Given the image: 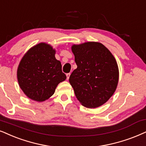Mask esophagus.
Returning <instances> with one entry per match:
<instances>
[{
	"label": "esophagus",
	"mask_w": 146,
	"mask_h": 146,
	"mask_svg": "<svg viewBox=\"0 0 146 146\" xmlns=\"http://www.w3.org/2000/svg\"><path fill=\"white\" fill-rule=\"evenodd\" d=\"M70 73H67V74H66V75H67V79H69V77H70Z\"/></svg>",
	"instance_id": "1"
}]
</instances>
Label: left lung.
<instances>
[{"mask_svg":"<svg viewBox=\"0 0 146 146\" xmlns=\"http://www.w3.org/2000/svg\"><path fill=\"white\" fill-rule=\"evenodd\" d=\"M77 69L69 83L83 106L95 108L106 103L119 82L117 62L109 50L96 42L74 44L71 47Z\"/></svg>","mask_w":146,"mask_h":146,"instance_id":"left-lung-1","label":"left lung"}]
</instances>
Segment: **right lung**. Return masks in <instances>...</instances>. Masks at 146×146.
<instances>
[{"label": "right lung", "instance_id": "obj_1", "mask_svg": "<svg viewBox=\"0 0 146 146\" xmlns=\"http://www.w3.org/2000/svg\"><path fill=\"white\" fill-rule=\"evenodd\" d=\"M55 53L50 45L42 42L31 48L21 58L17 72V80L29 98L45 101L54 94L58 84L67 79Z\"/></svg>", "mask_w": 146, "mask_h": 146}]
</instances>
